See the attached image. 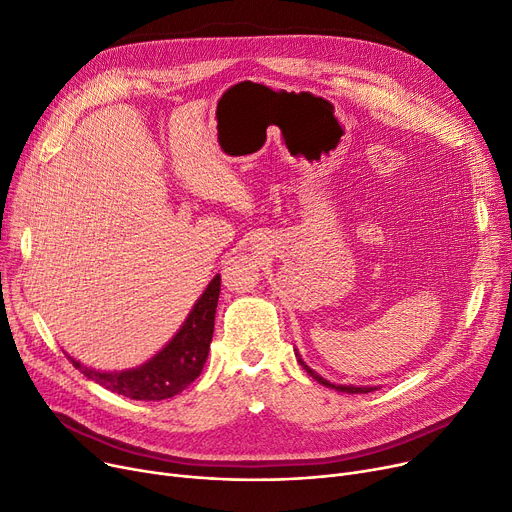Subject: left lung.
Returning a JSON list of instances; mask_svg holds the SVG:
<instances>
[{
    "instance_id": "obj_1",
    "label": "left lung",
    "mask_w": 512,
    "mask_h": 512,
    "mask_svg": "<svg viewBox=\"0 0 512 512\" xmlns=\"http://www.w3.org/2000/svg\"><path fill=\"white\" fill-rule=\"evenodd\" d=\"M300 364L304 367V371L312 377V379H316L319 383H323V385H327V387H333V389H337V392H346V394H369V392H373V389H377V387H354V385H333V383H329L327 379H323V377H319L316 375L310 367H306V364L302 362V358H300Z\"/></svg>"
}]
</instances>
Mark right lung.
I'll return each instance as SVG.
<instances>
[{
    "label": "right lung",
    "mask_w": 512,
    "mask_h": 512,
    "mask_svg": "<svg viewBox=\"0 0 512 512\" xmlns=\"http://www.w3.org/2000/svg\"><path fill=\"white\" fill-rule=\"evenodd\" d=\"M218 294H221V277L216 275L206 287L202 298L189 312L179 333L170 339L166 348H162L152 360L141 364L137 369L120 373H100L83 367L77 360H72V364L87 379L131 400L173 398L183 392L189 383L196 381L204 369L214 333Z\"/></svg>",
    "instance_id": "1"
}]
</instances>
